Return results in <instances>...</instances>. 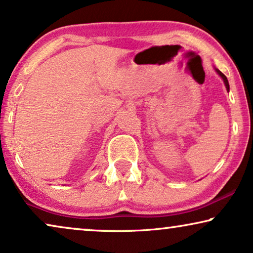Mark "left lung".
I'll return each instance as SVG.
<instances>
[{
  "mask_svg": "<svg viewBox=\"0 0 253 253\" xmlns=\"http://www.w3.org/2000/svg\"><path fill=\"white\" fill-rule=\"evenodd\" d=\"M216 71H217V74H219V75L221 76V78L223 79V82H224V84H226V87H227V89H229V84H228V81H227V77H226V76H224L221 71L217 70V69H216Z\"/></svg>",
  "mask_w": 253,
  "mask_h": 253,
  "instance_id": "1",
  "label": "left lung"
}]
</instances>
